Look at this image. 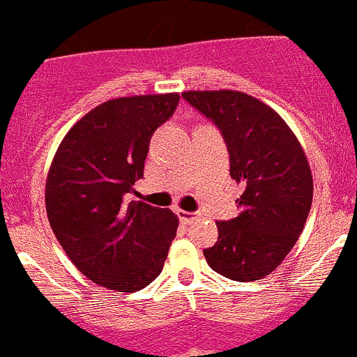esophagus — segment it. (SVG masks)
I'll list each match as a JSON object with an SVG mask.
<instances>
[{"mask_svg":"<svg viewBox=\"0 0 357 357\" xmlns=\"http://www.w3.org/2000/svg\"><path fill=\"white\" fill-rule=\"evenodd\" d=\"M178 215H181V219L184 221V223H192V221L198 218L196 212H188V211H178Z\"/></svg>","mask_w":357,"mask_h":357,"instance_id":"1","label":"esophagus"}]
</instances>
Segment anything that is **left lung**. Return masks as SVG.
I'll return each mask as SVG.
<instances>
[{"label":"left lung","instance_id":"8db88e82","mask_svg":"<svg viewBox=\"0 0 357 357\" xmlns=\"http://www.w3.org/2000/svg\"><path fill=\"white\" fill-rule=\"evenodd\" d=\"M227 143L230 175L244 184L237 218L218 221L208 266L235 281L267 276L290 253L312 208L313 178L305 150L285 120L243 91H184Z\"/></svg>","mask_w":357,"mask_h":357}]
</instances>
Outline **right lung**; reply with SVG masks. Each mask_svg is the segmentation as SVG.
Masks as SVG:
<instances>
[{
	"instance_id": "1",
	"label": "right lung",
	"mask_w": 357,
	"mask_h": 357,
	"mask_svg": "<svg viewBox=\"0 0 357 357\" xmlns=\"http://www.w3.org/2000/svg\"><path fill=\"white\" fill-rule=\"evenodd\" d=\"M178 100V93L107 100L68 130L52 159L49 223L74 266L97 285L136 292L162 271L178 219L127 196L143 178L150 138Z\"/></svg>"
}]
</instances>
